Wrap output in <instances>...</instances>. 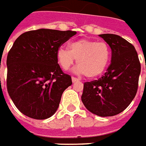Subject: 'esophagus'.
Returning a JSON list of instances; mask_svg holds the SVG:
<instances>
[{"label":"esophagus","instance_id":"esophagus-1","mask_svg":"<svg viewBox=\"0 0 146 146\" xmlns=\"http://www.w3.org/2000/svg\"><path fill=\"white\" fill-rule=\"evenodd\" d=\"M72 81H73V82H78L79 79L77 78H75V77H72Z\"/></svg>","mask_w":146,"mask_h":146}]
</instances>
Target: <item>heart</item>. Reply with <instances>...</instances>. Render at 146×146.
<instances>
[{
  "instance_id": "heart-1",
  "label": "heart",
  "mask_w": 146,
  "mask_h": 146,
  "mask_svg": "<svg viewBox=\"0 0 146 146\" xmlns=\"http://www.w3.org/2000/svg\"><path fill=\"white\" fill-rule=\"evenodd\" d=\"M69 48L60 47L56 51V59L63 70H68L77 59L78 73L89 78H96L105 71L111 59V48L106 42L81 38L69 44Z\"/></svg>"
}]
</instances>
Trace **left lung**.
Returning a JSON list of instances; mask_svg holds the SVG:
<instances>
[{
    "mask_svg": "<svg viewBox=\"0 0 146 146\" xmlns=\"http://www.w3.org/2000/svg\"><path fill=\"white\" fill-rule=\"evenodd\" d=\"M111 49V62L103 77L84 83L82 101L90 112L113 116L133 100L138 88L141 63L132 43L117 35H99Z\"/></svg>",
    "mask_w": 146,
    "mask_h": 146,
    "instance_id": "8db88e82",
    "label": "left lung"
}]
</instances>
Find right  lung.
<instances>
[{
    "mask_svg": "<svg viewBox=\"0 0 146 146\" xmlns=\"http://www.w3.org/2000/svg\"><path fill=\"white\" fill-rule=\"evenodd\" d=\"M76 31L38 29L22 34L7 56L8 93L18 110L36 119L57 110L72 78L60 68L56 51Z\"/></svg>",
    "mask_w": 146,
    "mask_h": 146,
    "instance_id": "obj_1",
    "label": "right lung"
}]
</instances>
